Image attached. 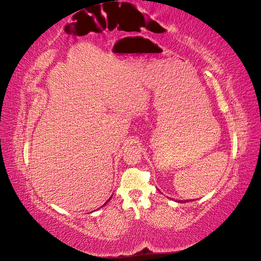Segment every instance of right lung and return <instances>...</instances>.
Masks as SVG:
<instances>
[{
  "mask_svg": "<svg viewBox=\"0 0 261 261\" xmlns=\"http://www.w3.org/2000/svg\"><path fill=\"white\" fill-rule=\"evenodd\" d=\"M109 199H110V198H109ZM109 199H108V200H109Z\"/></svg>",
  "mask_w": 261,
  "mask_h": 261,
  "instance_id": "right-lung-1",
  "label": "right lung"
}]
</instances>
